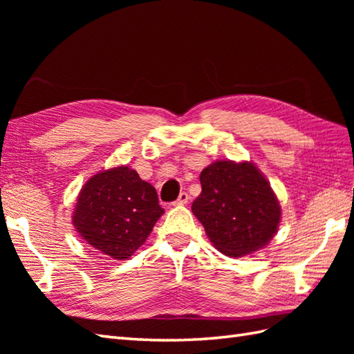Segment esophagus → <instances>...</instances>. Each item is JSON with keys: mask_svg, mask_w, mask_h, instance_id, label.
I'll use <instances>...</instances> for the list:
<instances>
[{"mask_svg": "<svg viewBox=\"0 0 354 354\" xmlns=\"http://www.w3.org/2000/svg\"><path fill=\"white\" fill-rule=\"evenodd\" d=\"M189 199H190V196H189V193H185V192H183L181 194H179V198L173 202V205H185L187 202H189Z\"/></svg>", "mask_w": 354, "mask_h": 354, "instance_id": "1", "label": "esophagus"}]
</instances>
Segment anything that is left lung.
Wrapping results in <instances>:
<instances>
[{
    "label": "left lung",
    "instance_id": "obj_1",
    "mask_svg": "<svg viewBox=\"0 0 354 354\" xmlns=\"http://www.w3.org/2000/svg\"><path fill=\"white\" fill-rule=\"evenodd\" d=\"M202 192L192 205L212 243L230 257L265 248L275 236L281 208L252 162L216 161L201 171Z\"/></svg>",
    "mask_w": 354,
    "mask_h": 354
}]
</instances>
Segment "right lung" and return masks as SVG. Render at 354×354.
Returning <instances> with one entry per match:
<instances>
[{"mask_svg":"<svg viewBox=\"0 0 354 354\" xmlns=\"http://www.w3.org/2000/svg\"><path fill=\"white\" fill-rule=\"evenodd\" d=\"M162 213L153 187L120 165L88 179L79 193L73 225L88 245L124 260L146 242Z\"/></svg>","mask_w":354,"mask_h":354,"instance_id":"right-lung-1","label":"right lung"}]
</instances>
